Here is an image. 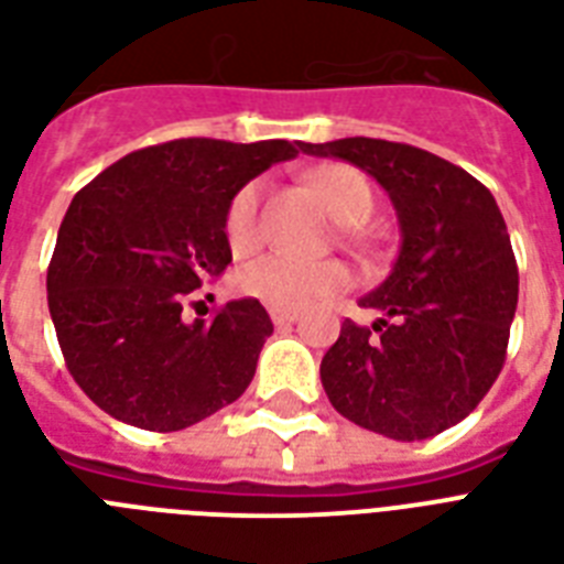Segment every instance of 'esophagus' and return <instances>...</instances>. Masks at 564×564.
I'll use <instances>...</instances> for the list:
<instances>
[{"label": "esophagus", "instance_id": "obj_1", "mask_svg": "<svg viewBox=\"0 0 564 564\" xmlns=\"http://www.w3.org/2000/svg\"><path fill=\"white\" fill-rule=\"evenodd\" d=\"M269 316H272L274 327H286V325H292V322H295V313H292V310L272 307V310H269Z\"/></svg>", "mask_w": 564, "mask_h": 564}]
</instances>
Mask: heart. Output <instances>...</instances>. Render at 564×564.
Returning <instances> with one entry per match:
<instances>
[{
	"label": "heart",
	"mask_w": 564,
	"mask_h": 564,
	"mask_svg": "<svg viewBox=\"0 0 564 564\" xmlns=\"http://www.w3.org/2000/svg\"><path fill=\"white\" fill-rule=\"evenodd\" d=\"M310 187L322 198L327 213L343 225H360L369 219L371 195L369 181L351 166H325L310 175ZM260 202L263 184H246L228 204L225 213V237L234 254H248L260 246ZM351 274L336 260L307 263L286 254H265L246 263L234 274V286L246 299L263 301L278 310H301L343 292Z\"/></svg>",
	"instance_id": "1"
}]
</instances>
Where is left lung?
<instances>
[{"label": "left lung", "instance_id": "obj_1", "mask_svg": "<svg viewBox=\"0 0 564 564\" xmlns=\"http://www.w3.org/2000/svg\"><path fill=\"white\" fill-rule=\"evenodd\" d=\"M304 152L369 172L401 225L392 272L360 299L380 318L371 327L345 318L322 357L327 398L348 421L398 442L454 427L498 380L516 318L518 265L495 195L406 143L345 137Z\"/></svg>", "mask_w": 564, "mask_h": 564}]
</instances>
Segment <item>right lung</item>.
<instances>
[{
  "instance_id": "obj_1",
  "label": "right lung",
  "mask_w": 564,
  "mask_h": 564,
  "mask_svg": "<svg viewBox=\"0 0 564 564\" xmlns=\"http://www.w3.org/2000/svg\"><path fill=\"white\" fill-rule=\"evenodd\" d=\"M304 143L187 137L149 145L78 189L46 272L66 369L113 419L172 433L246 392L272 318L254 299L187 325L184 301L228 269L230 198Z\"/></svg>"
}]
</instances>
